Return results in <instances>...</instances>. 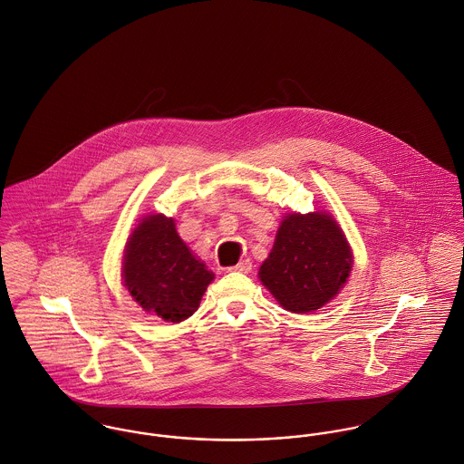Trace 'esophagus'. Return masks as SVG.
Wrapping results in <instances>:
<instances>
[{"mask_svg":"<svg viewBox=\"0 0 464 464\" xmlns=\"http://www.w3.org/2000/svg\"><path fill=\"white\" fill-rule=\"evenodd\" d=\"M227 270H229V272H240V274H249V272L253 270V263H251L249 259H244V261H240V263H237V265L229 266Z\"/></svg>","mask_w":464,"mask_h":464,"instance_id":"esophagus-1","label":"esophagus"}]
</instances>
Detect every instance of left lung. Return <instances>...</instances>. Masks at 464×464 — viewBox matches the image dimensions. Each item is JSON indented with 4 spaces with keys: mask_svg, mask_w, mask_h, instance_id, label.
I'll return each mask as SVG.
<instances>
[{
    "mask_svg": "<svg viewBox=\"0 0 464 464\" xmlns=\"http://www.w3.org/2000/svg\"><path fill=\"white\" fill-rule=\"evenodd\" d=\"M353 261L347 238L329 213H290L257 276L283 308L311 313L340 294Z\"/></svg>",
    "mask_w": 464,
    "mask_h": 464,
    "instance_id": "obj_1",
    "label": "left lung"
}]
</instances>
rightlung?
I'll use <instances>...</instances> for the list:
<instances>
[{
	"label": "right lung",
	"mask_w": 464,
	"mask_h": 464,
	"mask_svg": "<svg viewBox=\"0 0 464 464\" xmlns=\"http://www.w3.org/2000/svg\"><path fill=\"white\" fill-rule=\"evenodd\" d=\"M215 274L179 238L174 220L148 215L133 229L122 257V279L144 311L183 322L199 308Z\"/></svg>",
	"instance_id": "add662e5"
}]
</instances>
